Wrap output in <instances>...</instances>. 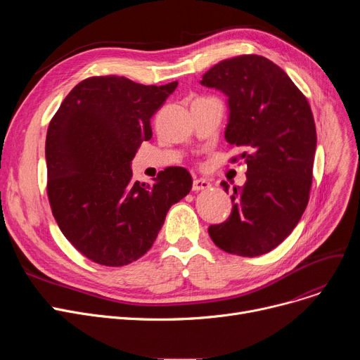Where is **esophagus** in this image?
<instances>
[{
    "instance_id": "1",
    "label": "esophagus",
    "mask_w": 360,
    "mask_h": 360,
    "mask_svg": "<svg viewBox=\"0 0 360 360\" xmlns=\"http://www.w3.org/2000/svg\"><path fill=\"white\" fill-rule=\"evenodd\" d=\"M209 188H210V182L205 179L197 178L193 182V191H204V190H209Z\"/></svg>"
}]
</instances>
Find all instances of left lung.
Masks as SVG:
<instances>
[{"label": "left lung", "instance_id": "1", "mask_svg": "<svg viewBox=\"0 0 360 360\" xmlns=\"http://www.w3.org/2000/svg\"><path fill=\"white\" fill-rule=\"evenodd\" d=\"M201 84L228 96L224 139L247 163V182L233 188L229 219L212 224L209 235L229 254H267L292 233L309 201L316 148L311 106L285 71L254 53L220 61ZM221 186L229 191L228 182Z\"/></svg>", "mask_w": 360, "mask_h": 360}]
</instances>
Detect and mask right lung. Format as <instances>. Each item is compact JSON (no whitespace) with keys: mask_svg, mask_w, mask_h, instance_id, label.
<instances>
[{"mask_svg":"<svg viewBox=\"0 0 360 360\" xmlns=\"http://www.w3.org/2000/svg\"><path fill=\"white\" fill-rule=\"evenodd\" d=\"M178 82L144 86L96 75L75 86L52 117L45 143L52 214L90 261L122 267L158 238L170 205L193 188L185 167L160 170L153 184L132 179L131 160L153 136L150 120Z\"/></svg>","mask_w":360,"mask_h":360,"instance_id":"right-lung-1","label":"right lung"}]
</instances>
